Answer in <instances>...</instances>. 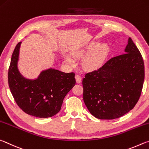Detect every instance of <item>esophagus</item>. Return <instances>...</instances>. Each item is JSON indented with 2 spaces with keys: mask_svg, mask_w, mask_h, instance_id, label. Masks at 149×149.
<instances>
[{
  "mask_svg": "<svg viewBox=\"0 0 149 149\" xmlns=\"http://www.w3.org/2000/svg\"><path fill=\"white\" fill-rule=\"evenodd\" d=\"M75 79H76V82L77 84H80V83L82 82V78L79 74H77L76 76H75Z\"/></svg>",
  "mask_w": 149,
  "mask_h": 149,
  "instance_id": "34e87169",
  "label": "esophagus"
}]
</instances>
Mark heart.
<instances>
[{
    "instance_id": "b5f03b06",
    "label": "heart",
    "mask_w": 149,
    "mask_h": 149,
    "mask_svg": "<svg viewBox=\"0 0 149 149\" xmlns=\"http://www.w3.org/2000/svg\"><path fill=\"white\" fill-rule=\"evenodd\" d=\"M109 52V48L107 44H98L93 42L84 49L74 50L72 54L74 57L78 58L87 54L82 59V67L87 70H93L99 69L103 64ZM64 59L65 61L70 65H74L76 63L75 59L69 54L65 55Z\"/></svg>"
}]
</instances>
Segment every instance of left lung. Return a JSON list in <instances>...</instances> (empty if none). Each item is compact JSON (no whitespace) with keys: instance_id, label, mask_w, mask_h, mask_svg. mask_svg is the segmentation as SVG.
Instances as JSON below:
<instances>
[{"instance_id":"left-lung-1","label":"left lung","mask_w":149,"mask_h":149,"mask_svg":"<svg viewBox=\"0 0 149 149\" xmlns=\"http://www.w3.org/2000/svg\"><path fill=\"white\" fill-rule=\"evenodd\" d=\"M145 79L141 54L131 38L125 54L112 57L82 80L83 100L95 118L112 120L124 116L136 105Z\"/></svg>"}]
</instances>
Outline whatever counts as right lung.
Wrapping results in <instances>:
<instances>
[{
  "instance_id": "right-lung-1",
  "label": "right lung",
  "mask_w": 149,
  "mask_h": 149,
  "mask_svg": "<svg viewBox=\"0 0 149 149\" xmlns=\"http://www.w3.org/2000/svg\"><path fill=\"white\" fill-rule=\"evenodd\" d=\"M21 44L19 42L13 52L8 69L10 92L25 113L38 118L56 115L61 110L64 97L75 85V74L51 68L42 71L36 79H25L17 69Z\"/></svg>"
}]
</instances>
